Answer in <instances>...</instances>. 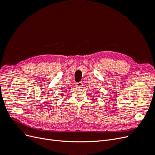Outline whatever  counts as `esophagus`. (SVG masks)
<instances>
[{
  "instance_id": "1",
  "label": "esophagus",
  "mask_w": 155,
  "mask_h": 155,
  "mask_svg": "<svg viewBox=\"0 0 155 155\" xmlns=\"http://www.w3.org/2000/svg\"><path fill=\"white\" fill-rule=\"evenodd\" d=\"M76 87H82L83 86V83L82 82H78L76 83Z\"/></svg>"
}]
</instances>
